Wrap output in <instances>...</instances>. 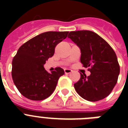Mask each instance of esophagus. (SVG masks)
Segmentation results:
<instances>
[{"label":"esophagus","instance_id":"obj_1","mask_svg":"<svg viewBox=\"0 0 128 128\" xmlns=\"http://www.w3.org/2000/svg\"><path fill=\"white\" fill-rule=\"evenodd\" d=\"M72 72V70L71 69H69V68H66V69H64V72L66 73V74H70L71 72Z\"/></svg>","mask_w":128,"mask_h":128}]
</instances>
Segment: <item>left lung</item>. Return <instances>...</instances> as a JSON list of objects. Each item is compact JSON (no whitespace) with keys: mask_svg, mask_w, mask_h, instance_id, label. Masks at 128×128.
I'll return each instance as SVG.
<instances>
[{"mask_svg":"<svg viewBox=\"0 0 128 128\" xmlns=\"http://www.w3.org/2000/svg\"><path fill=\"white\" fill-rule=\"evenodd\" d=\"M68 37L80 48V62L84 67H91L90 75L80 74V79L74 84L77 93L90 102L107 97L117 83L120 74L115 52L106 41L92 31H72Z\"/></svg>","mask_w":128,"mask_h":128,"instance_id":"1","label":"left lung"}]
</instances>
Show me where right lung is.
Segmentation results:
<instances>
[{
    "label": "right lung",
    "mask_w": 128,
    "mask_h": 128,
    "mask_svg": "<svg viewBox=\"0 0 128 128\" xmlns=\"http://www.w3.org/2000/svg\"><path fill=\"white\" fill-rule=\"evenodd\" d=\"M68 32H46L22 44L12 62V77L16 87L31 100H42L56 88L58 79L64 75L62 68L49 73L44 64L54 54L58 43L67 37Z\"/></svg>",
    "instance_id": "obj_1"
}]
</instances>
